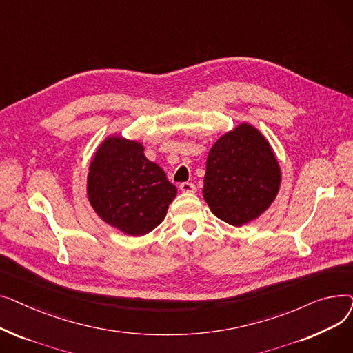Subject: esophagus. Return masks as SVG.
I'll return each mask as SVG.
<instances>
[{"label":"esophagus","mask_w":353,"mask_h":353,"mask_svg":"<svg viewBox=\"0 0 353 353\" xmlns=\"http://www.w3.org/2000/svg\"><path fill=\"white\" fill-rule=\"evenodd\" d=\"M179 189H180L183 193H196V190H197V188L194 186V184H193V183H189V181L181 183Z\"/></svg>","instance_id":"1"}]
</instances>
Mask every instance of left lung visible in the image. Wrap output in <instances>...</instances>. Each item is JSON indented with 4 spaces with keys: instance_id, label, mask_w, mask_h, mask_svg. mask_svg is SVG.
I'll return each instance as SVG.
<instances>
[{
    "instance_id": "left-lung-1",
    "label": "left lung",
    "mask_w": 353,
    "mask_h": 353,
    "mask_svg": "<svg viewBox=\"0 0 353 353\" xmlns=\"http://www.w3.org/2000/svg\"><path fill=\"white\" fill-rule=\"evenodd\" d=\"M281 180L279 161L266 137L242 123L210 148L203 197L216 217L243 226L269 209Z\"/></svg>"
}]
</instances>
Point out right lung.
<instances>
[{
  "mask_svg": "<svg viewBox=\"0 0 353 353\" xmlns=\"http://www.w3.org/2000/svg\"><path fill=\"white\" fill-rule=\"evenodd\" d=\"M176 194L174 184L144 156L139 141L108 136L90 163V205L107 225L124 234L143 236L156 229Z\"/></svg>",
  "mask_w": 353,
  "mask_h": 353,
  "instance_id": "1",
  "label": "right lung"
}]
</instances>
